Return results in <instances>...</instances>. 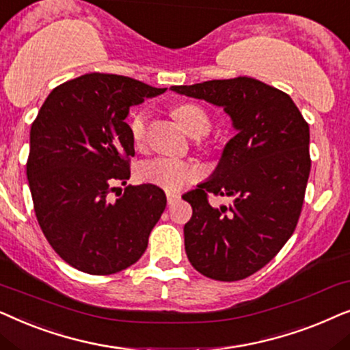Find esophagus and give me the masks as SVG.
Instances as JSON below:
<instances>
[{
  "instance_id": "obj_1",
  "label": "esophagus",
  "mask_w": 350,
  "mask_h": 350,
  "mask_svg": "<svg viewBox=\"0 0 350 350\" xmlns=\"http://www.w3.org/2000/svg\"><path fill=\"white\" fill-rule=\"evenodd\" d=\"M180 198L179 193H174V192H167L166 193V200H167V204H174Z\"/></svg>"
}]
</instances>
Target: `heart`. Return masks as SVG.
Segmentation results:
<instances>
[{"instance_id": "obj_1", "label": "heart", "mask_w": 350, "mask_h": 350, "mask_svg": "<svg viewBox=\"0 0 350 350\" xmlns=\"http://www.w3.org/2000/svg\"><path fill=\"white\" fill-rule=\"evenodd\" d=\"M174 118L190 136H203L211 128V118L208 111L197 104H183L172 110ZM129 133L134 146H146L148 133V111L141 109L134 111L129 120ZM202 171L190 161L176 158H153L139 166V178L148 184H155L166 190H179L200 179Z\"/></svg>"}]
</instances>
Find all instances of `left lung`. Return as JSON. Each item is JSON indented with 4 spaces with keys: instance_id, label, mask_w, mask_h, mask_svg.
I'll return each mask as SVG.
<instances>
[{
    "instance_id": "left-lung-1",
    "label": "left lung",
    "mask_w": 350,
    "mask_h": 350,
    "mask_svg": "<svg viewBox=\"0 0 350 350\" xmlns=\"http://www.w3.org/2000/svg\"><path fill=\"white\" fill-rule=\"evenodd\" d=\"M172 91L224 107L237 134L213 179L184 195L192 219L185 253L204 277L237 282L275 258L299 221L310 172L309 124L286 92L250 77L211 80ZM232 196L213 208L208 195Z\"/></svg>"
}]
</instances>
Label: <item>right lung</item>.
<instances>
[{
  "label": "right lung",
  "instance_id": "add662e5",
  "mask_svg": "<svg viewBox=\"0 0 350 350\" xmlns=\"http://www.w3.org/2000/svg\"><path fill=\"white\" fill-rule=\"evenodd\" d=\"M165 91L123 75L86 73L54 88L31 123L27 178L36 219L55 253L81 272L110 275L133 265L165 211L157 185L116 189L131 176L134 157L124 118Z\"/></svg>",
  "mask_w": 350,
  "mask_h": 350
}]
</instances>
